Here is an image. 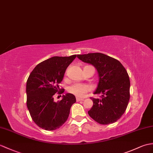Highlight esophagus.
I'll list each match as a JSON object with an SVG mask.
<instances>
[{
    "instance_id": "1",
    "label": "esophagus",
    "mask_w": 153,
    "mask_h": 153,
    "mask_svg": "<svg viewBox=\"0 0 153 153\" xmlns=\"http://www.w3.org/2000/svg\"><path fill=\"white\" fill-rule=\"evenodd\" d=\"M84 99L80 98H76V101L77 102H80V101H83Z\"/></svg>"
}]
</instances>
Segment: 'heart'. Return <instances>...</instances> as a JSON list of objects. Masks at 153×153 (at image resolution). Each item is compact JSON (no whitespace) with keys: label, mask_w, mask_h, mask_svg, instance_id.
<instances>
[{"label":"heart","mask_w":153,"mask_h":153,"mask_svg":"<svg viewBox=\"0 0 153 153\" xmlns=\"http://www.w3.org/2000/svg\"><path fill=\"white\" fill-rule=\"evenodd\" d=\"M91 91V88L87 85L81 83H74L68 88L70 93L77 97H84Z\"/></svg>","instance_id":"b5f03b06"}]
</instances>
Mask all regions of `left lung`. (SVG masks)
<instances>
[{
	"label": "left lung",
	"instance_id": "1",
	"mask_svg": "<svg viewBox=\"0 0 153 153\" xmlns=\"http://www.w3.org/2000/svg\"><path fill=\"white\" fill-rule=\"evenodd\" d=\"M83 62L93 65L99 75V83L94 94L100 98H91L93 106L88 115L100 125L118 120L125 112L130 100V79L125 67L118 60L100 53L78 55Z\"/></svg>",
	"mask_w": 153,
	"mask_h": 153
}]
</instances>
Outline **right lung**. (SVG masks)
<instances>
[{"label": "right lung", "mask_w": 153, "mask_h": 153, "mask_svg": "<svg viewBox=\"0 0 153 153\" xmlns=\"http://www.w3.org/2000/svg\"><path fill=\"white\" fill-rule=\"evenodd\" d=\"M70 56H53L40 62L32 71L27 81V106L32 119L45 130H54L68 118L70 108L76 102L75 96L67 93L62 99L54 102V95L61 94L60 88L65 71L76 59Z\"/></svg>", "instance_id": "1"}]
</instances>
